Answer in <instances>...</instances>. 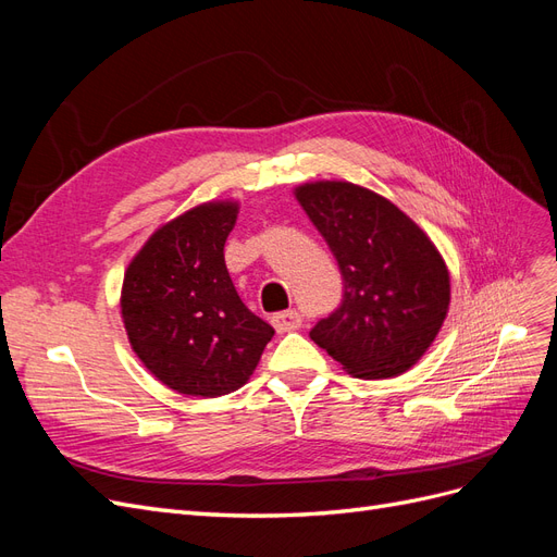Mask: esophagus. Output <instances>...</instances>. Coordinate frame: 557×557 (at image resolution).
Returning a JSON list of instances; mask_svg holds the SVG:
<instances>
[{
	"instance_id": "1",
	"label": "esophagus",
	"mask_w": 557,
	"mask_h": 557,
	"mask_svg": "<svg viewBox=\"0 0 557 557\" xmlns=\"http://www.w3.org/2000/svg\"><path fill=\"white\" fill-rule=\"evenodd\" d=\"M273 326L277 333H289V331H298L302 319L296 310H286V312H280V314H273Z\"/></svg>"
}]
</instances>
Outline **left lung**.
<instances>
[{"instance_id":"8db88e82","label":"left lung","mask_w":557,"mask_h":557,"mask_svg":"<svg viewBox=\"0 0 557 557\" xmlns=\"http://www.w3.org/2000/svg\"><path fill=\"white\" fill-rule=\"evenodd\" d=\"M294 196L345 280L343 305L310 337L358 380H388L417 366L451 302V277L435 243L361 185L302 183Z\"/></svg>"}]
</instances>
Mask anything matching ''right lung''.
<instances>
[{
	"label": "right lung",
	"instance_id": "obj_1",
	"mask_svg": "<svg viewBox=\"0 0 557 557\" xmlns=\"http://www.w3.org/2000/svg\"><path fill=\"white\" fill-rule=\"evenodd\" d=\"M240 203L208 201L161 224L129 261L120 310L129 345L161 384L220 398L247 384L275 331L233 286L224 243Z\"/></svg>",
	"mask_w": 557,
	"mask_h": 557
}]
</instances>
